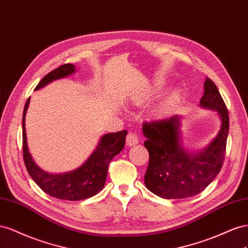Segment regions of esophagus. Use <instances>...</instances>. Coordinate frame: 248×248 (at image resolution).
<instances>
[{
	"label": "esophagus",
	"mask_w": 248,
	"mask_h": 248,
	"mask_svg": "<svg viewBox=\"0 0 248 248\" xmlns=\"http://www.w3.org/2000/svg\"><path fill=\"white\" fill-rule=\"evenodd\" d=\"M139 136L136 133H129L126 136V145L128 146H134L139 143Z\"/></svg>",
	"instance_id": "esophagus-1"
}]
</instances>
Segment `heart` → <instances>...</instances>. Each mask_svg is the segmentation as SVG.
<instances>
[{
  "mask_svg": "<svg viewBox=\"0 0 248 248\" xmlns=\"http://www.w3.org/2000/svg\"><path fill=\"white\" fill-rule=\"evenodd\" d=\"M176 100H178V93H176L175 91H173V93H169L157 106H155L154 111H153L154 116L160 118V117H164V116L168 115L169 113L171 112V110L173 109V106H174ZM141 101L147 102L150 100H148V96H147V97H143Z\"/></svg>",
  "mask_w": 248,
  "mask_h": 248,
  "instance_id": "1",
  "label": "heart"
}]
</instances>
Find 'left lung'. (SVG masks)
<instances>
[{"instance_id":"obj_1","label":"left lung","mask_w":248,"mask_h":248,"mask_svg":"<svg viewBox=\"0 0 248 248\" xmlns=\"http://www.w3.org/2000/svg\"><path fill=\"white\" fill-rule=\"evenodd\" d=\"M200 106L217 113L220 128L217 135L199 151L187 146L181 115L143 124L144 146L150 154L144 184L162 199H187L199 194L220 171L229 135V113L218 88L210 79L204 82Z\"/></svg>"}]
</instances>
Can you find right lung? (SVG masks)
I'll list each match as a JSON object with an SVG mask.
<instances>
[{
    "mask_svg": "<svg viewBox=\"0 0 248 248\" xmlns=\"http://www.w3.org/2000/svg\"><path fill=\"white\" fill-rule=\"evenodd\" d=\"M76 72L74 64L62 65L42 78L35 90L44 88L53 81L63 79ZM29 104L30 97L23 113V153L27 170L32 180L46 194L59 200L82 201L97 194L105 186L111 160L123 151L128 131L105 134L98 140L94 151L80 167L63 173H51L36 164L28 147L25 120Z\"/></svg>",
    "mask_w": 248,
    "mask_h": 248,
    "instance_id": "add662e5",
    "label": "right lung"
}]
</instances>
